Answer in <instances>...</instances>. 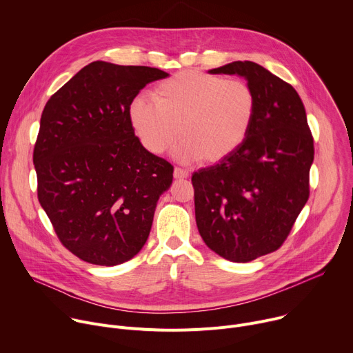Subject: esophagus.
<instances>
[{
    "mask_svg": "<svg viewBox=\"0 0 353 353\" xmlns=\"http://www.w3.org/2000/svg\"><path fill=\"white\" fill-rule=\"evenodd\" d=\"M174 177L176 179H187L188 177V170L181 169V168H174Z\"/></svg>",
    "mask_w": 353,
    "mask_h": 353,
    "instance_id": "obj_1",
    "label": "esophagus"
}]
</instances>
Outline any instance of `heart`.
Returning <instances> with one entry per match:
<instances>
[{
    "instance_id": "b5f03b06",
    "label": "heart",
    "mask_w": 353,
    "mask_h": 353,
    "mask_svg": "<svg viewBox=\"0 0 353 353\" xmlns=\"http://www.w3.org/2000/svg\"><path fill=\"white\" fill-rule=\"evenodd\" d=\"M152 97L138 96L130 106L132 128L150 154L172 149L184 165L219 162L245 141L257 113V96L243 79L183 71L162 81Z\"/></svg>"
}]
</instances>
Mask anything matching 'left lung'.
<instances>
[{
    "instance_id": "obj_1",
    "label": "left lung",
    "mask_w": 353,
    "mask_h": 353,
    "mask_svg": "<svg viewBox=\"0 0 353 353\" xmlns=\"http://www.w3.org/2000/svg\"><path fill=\"white\" fill-rule=\"evenodd\" d=\"M210 74L245 78L257 113L232 155L192 174L196 228L216 254L248 263L282 245L307 203L313 137L297 92L264 67L234 61Z\"/></svg>"
}]
</instances>
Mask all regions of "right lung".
Segmentation results:
<instances>
[{
  "mask_svg": "<svg viewBox=\"0 0 353 353\" xmlns=\"http://www.w3.org/2000/svg\"><path fill=\"white\" fill-rule=\"evenodd\" d=\"M168 72L93 61L44 106L34 143L37 198L65 248L113 267L143 247L173 166L148 152L134 132L130 106Z\"/></svg>",
  "mask_w": 353,
  "mask_h": 353,
  "instance_id": "1",
  "label": "right lung"
}]
</instances>
